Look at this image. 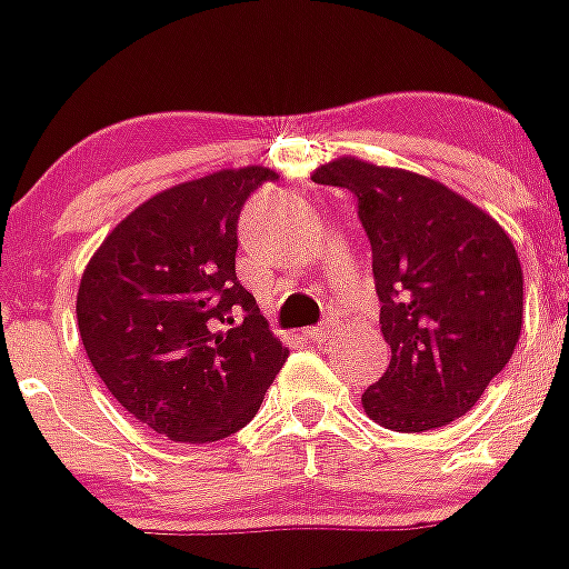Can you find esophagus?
Instances as JSON below:
<instances>
[{"mask_svg":"<svg viewBox=\"0 0 569 569\" xmlns=\"http://www.w3.org/2000/svg\"><path fill=\"white\" fill-rule=\"evenodd\" d=\"M332 330H336V321H332V319H325V321H319L317 327H311V330H308L306 336L311 338V341H317V343H325L327 338L332 336Z\"/></svg>","mask_w":569,"mask_h":569,"instance_id":"obj_1","label":"esophagus"}]
</instances>
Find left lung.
<instances>
[{
    "mask_svg": "<svg viewBox=\"0 0 569 569\" xmlns=\"http://www.w3.org/2000/svg\"><path fill=\"white\" fill-rule=\"evenodd\" d=\"M311 178L355 194L371 242L391 363L366 388V416L393 432L465 416L518 347L523 269L512 239L479 206L410 170L343 157Z\"/></svg>",
    "mask_w": 569,
    "mask_h": 569,
    "instance_id": "obj_1",
    "label": "left lung"
}]
</instances>
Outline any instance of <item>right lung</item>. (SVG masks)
<instances>
[{
    "instance_id": "right-lung-1",
    "label": "right lung",
    "mask_w": 569,
    "mask_h": 569,
    "mask_svg": "<svg viewBox=\"0 0 569 569\" xmlns=\"http://www.w3.org/2000/svg\"><path fill=\"white\" fill-rule=\"evenodd\" d=\"M278 181L267 168L220 170L137 206L90 258L79 336L109 393L176 443L239 432L289 349L237 278L244 200Z\"/></svg>"
}]
</instances>
